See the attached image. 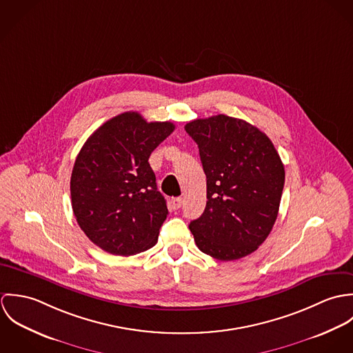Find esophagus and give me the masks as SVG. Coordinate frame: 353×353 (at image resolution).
Instances as JSON below:
<instances>
[{"label":"esophagus","instance_id":"1","mask_svg":"<svg viewBox=\"0 0 353 353\" xmlns=\"http://www.w3.org/2000/svg\"><path fill=\"white\" fill-rule=\"evenodd\" d=\"M182 199H179V197H176V199H172V201H171V206H172V209L174 210H178L181 206H182Z\"/></svg>","mask_w":353,"mask_h":353}]
</instances>
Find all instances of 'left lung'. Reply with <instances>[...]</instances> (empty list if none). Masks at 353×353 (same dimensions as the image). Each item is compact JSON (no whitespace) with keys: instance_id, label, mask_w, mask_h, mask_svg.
I'll use <instances>...</instances> for the list:
<instances>
[{"instance_id":"left-lung-1","label":"left lung","mask_w":353,"mask_h":353,"mask_svg":"<svg viewBox=\"0 0 353 353\" xmlns=\"http://www.w3.org/2000/svg\"><path fill=\"white\" fill-rule=\"evenodd\" d=\"M206 175V206L189 225L202 252L234 261L270 234L284 189V164L269 137L223 114L186 123Z\"/></svg>"}]
</instances>
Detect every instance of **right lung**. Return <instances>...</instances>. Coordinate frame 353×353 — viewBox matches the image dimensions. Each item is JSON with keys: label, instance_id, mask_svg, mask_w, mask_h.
Instances as JSON below:
<instances>
[{"label": "right lung", "instance_id": "right-lung-1", "mask_svg": "<svg viewBox=\"0 0 353 353\" xmlns=\"http://www.w3.org/2000/svg\"><path fill=\"white\" fill-rule=\"evenodd\" d=\"M175 129L122 112L97 129L79 152L70 178L72 208L88 239L114 255L145 252L157 242L168 209L150 156Z\"/></svg>", "mask_w": 353, "mask_h": 353}]
</instances>
